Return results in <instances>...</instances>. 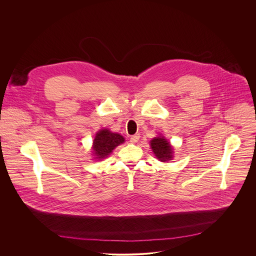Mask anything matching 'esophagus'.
Returning a JSON list of instances; mask_svg holds the SVG:
<instances>
[{
    "instance_id": "34e87169",
    "label": "esophagus",
    "mask_w": 256,
    "mask_h": 256,
    "mask_svg": "<svg viewBox=\"0 0 256 256\" xmlns=\"http://www.w3.org/2000/svg\"><path fill=\"white\" fill-rule=\"evenodd\" d=\"M139 139H140V135H139V134H135V135H133V136L130 138V141H131L132 143H136V142L139 141Z\"/></svg>"
}]
</instances>
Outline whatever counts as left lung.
<instances>
[{"instance_id":"8db88e82","label":"left lung","mask_w":256,"mask_h":256,"mask_svg":"<svg viewBox=\"0 0 256 256\" xmlns=\"http://www.w3.org/2000/svg\"><path fill=\"white\" fill-rule=\"evenodd\" d=\"M150 146L154 154L160 160L166 162L172 158V148L166 139L162 137L154 138L150 141Z\"/></svg>"}]
</instances>
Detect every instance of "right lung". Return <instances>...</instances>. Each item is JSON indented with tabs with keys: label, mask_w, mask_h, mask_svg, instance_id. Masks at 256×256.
<instances>
[{
	"label": "right lung",
	"mask_w": 256,
	"mask_h": 256,
	"mask_svg": "<svg viewBox=\"0 0 256 256\" xmlns=\"http://www.w3.org/2000/svg\"><path fill=\"white\" fill-rule=\"evenodd\" d=\"M124 142V138L110 130L104 129L100 131L94 140V154L96 158H104L116 146Z\"/></svg>",
	"instance_id": "obj_1"
}]
</instances>
